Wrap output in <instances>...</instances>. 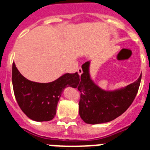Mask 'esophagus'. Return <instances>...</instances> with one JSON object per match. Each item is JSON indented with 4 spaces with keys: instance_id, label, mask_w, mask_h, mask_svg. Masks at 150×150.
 Segmentation results:
<instances>
[{
    "instance_id": "1",
    "label": "esophagus",
    "mask_w": 150,
    "mask_h": 150,
    "mask_svg": "<svg viewBox=\"0 0 150 150\" xmlns=\"http://www.w3.org/2000/svg\"><path fill=\"white\" fill-rule=\"evenodd\" d=\"M77 73H78V74H79L80 76L81 75L82 73H83V71H82V69L81 68V67H79V68L77 69Z\"/></svg>"
}]
</instances>
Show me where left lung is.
I'll list each match as a JSON object with an SVG mask.
<instances>
[{"mask_svg":"<svg viewBox=\"0 0 150 150\" xmlns=\"http://www.w3.org/2000/svg\"><path fill=\"white\" fill-rule=\"evenodd\" d=\"M90 62L81 66L77 89L81 92L79 115L88 124H99L112 121L127 111L134 100L140 85L142 74L138 79L125 88L107 91L95 84L89 74Z\"/></svg>","mask_w":150,"mask_h":150,"instance_id":"obj_1","label":"left lung"}]
</instances>
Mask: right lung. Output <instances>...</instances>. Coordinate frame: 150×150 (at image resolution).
Instances as JSON below:
<instances>
[{"instance_id":"right-lung-1","label":"right lung","mask_w":150,"mask_h":150,"mask_svg":"<svg viewBox=\"0 0 150 150\" xmlns=\"http://www.w3.org/2000/svg\"><path fill=\"white\" fill-rule=\"evenodd\" d=\"M12 86L18 104L29 119L36 122L50 121L54 118L59 99L64 88L77 87L80 76L77 72L65 74L50 83L29 81L12 64Z\"/></svg>"}]
</instances>
